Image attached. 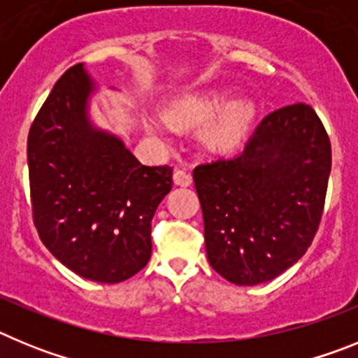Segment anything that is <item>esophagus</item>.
<instances>
[{"mask_svg":"<svg viewBox=\"0 0 358 358\" xmlns=\"http://www.w3.org/2000/svg\"><path fill=\"white\" fill-rule=\"evenodd\" d=\"M192 173L186 172L185 169H177L176 172H173V182H176L177 186H189L192 185Z\"/></svg>","mask_w":358,"mask_h":358,"instance_id":"obj_1","label":"esophagus"}]
</instances>
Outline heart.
I'll return each instance as SVG.
<instances>
[{
	"instance_id": "heart-1",
	"label": "heart",
	"mask_w": 358,
	"mask_h": 358,
	"mask_svg": "<svg viewBox=\"0 0 358 358\" xmlns=\"http://www.w3.org/2000/svg\"><path fill=\"white\" fill-rule=\"evenodd\" d=\"M229 93L226 91H215V93L192 96L179 106L173 107L170 118L177 123H195L206 122L217 116L229 102ZM255 118V109L249 103H233L218 116L217 122L210 131L211 143L218 147H233L238 143L243 136L248 134ZM163 122H154V127H159Z\"/></svg>"
}]
</instances>
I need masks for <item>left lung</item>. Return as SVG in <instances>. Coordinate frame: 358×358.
Here are the masks:
<instances>
[{
    "label": "left lung",
    "instance_id": "1",
    "mask_svg": "<svg viewBox=\"0 0 358 358\" xmlns=\"http://www.w3.org/2000/svg\"><path fill=\"white\" fill-rule=\"evenodd\" d=\"M330 170L327 129L303 102L268 113L236 156L197 164L211 267L243 287L292 267L319 229Z\"/></svg>",
    "mask_w": 358,
    "mask_h": 358
}]
</instances>
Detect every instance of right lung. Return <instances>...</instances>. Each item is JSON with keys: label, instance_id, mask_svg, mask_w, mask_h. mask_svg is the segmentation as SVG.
Segmentation results:
<instances>
[{"label": "right lung", "instance_id": "obj_1", "mask_svg": "<svg viewBox=\"0 0 358 358\" xmlns=\"http://www.w3.org/2000/svg\"><path fill=\"white\" fill-rule=\"evenodd\" d=\"M93 82L66 69L28 132L34 226L62 265L85 280L120 283L152 255V217L172 189V166H145L85 116Z\"/></svg>", "mask_w": 358, "mask_h": 358}]
</instances>
